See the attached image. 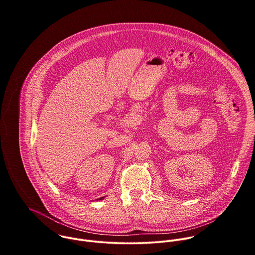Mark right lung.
<instances>
[{"label":"right lung","instance_id":"obj_1","mask_svg":"<svg viewBox=\"0 0 255 255\" xmlns=\"http://www.w3.org/2000/svg\"><path fill=\"white\" fill-rule=\"evenodd\" d=\"M99 200H102V198H100V199H99Z\"/></svg>","mask_w":255,"mask_h":255}]
</instances>
